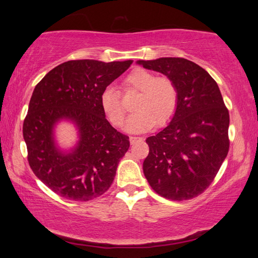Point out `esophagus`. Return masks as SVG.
<instances>
[{
    "instance_id": "esophagus-1",
    "label": "esophagus",
    "mask_w": 258,
    "mask_h": 258,
    "mask_svg": "<svg viewBox=\"0 0 258 258\" xmlns=\"http://www.w3.org/2000/svg\"><path fill=\"white\" fill-rule=\"evenodd\" d=\"M142 140H143V139H142V138H139V136H131V138H130L131 144H134V143H136V142L142 141Z\"/></svg>"
}]
</instances>
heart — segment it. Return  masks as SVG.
I'll return each instance as SVG.
<instances>
[{"label": "heart", "instance_id": "heart-1", "mask_svg": "<svg viewBox=\"0 0 258 258\" xmlns=\"http://www.w3.org/2000/svg\"><path fill=\"white\" fill-rule=\"evenodd\" d=\"M125 92H139L134 104L135 113L126 124L130 132L140 133L155 125H164L172 119L177 107L178 92L174 82L167 76H156L152 71L135 69L124 80ZM101 107L107 119L115 126L122 125L126 108L119 92L106 87L101 94Z\"/></svg>", "mask_w": 258, "mask_h": 258}]
</instances>
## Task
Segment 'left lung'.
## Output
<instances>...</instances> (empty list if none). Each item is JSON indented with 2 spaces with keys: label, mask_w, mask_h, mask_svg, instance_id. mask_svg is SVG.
<instances>
[{
  "label": "left lung",
  "mask_w": 258,
  "mask_h": 258,
  "mask_svg": "<svg viewBox=\"0 0 258 258\" xmlns=\"http://www.w3.org/2000/svg\"><path fill=\"white\" fill-rule=\"evenodd\" d=\"M171 79L177 107L165 128L146 139L143 172L157 194L185 201L202 194L215 178L229 149V114L212 76L182 57L138 61Z\"/></svg>",
  "instance_id": "obj_1"
}]
</instances>
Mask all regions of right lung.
Instances as JSON below:
<instances>
[{"label":"right lung","instance_id":"1","mask_svg":"<svg viewBox=\"0 0 258 258\" xmlns=\"http://www.w3.org/2000/svg\"><path fill=\"white\" fill-rule=\"evenodd\" d=\"M132 63L68 61L51 70L33 91L23 123L27 161L35 176L61 197L87 202L112 185L130 140L106 119L101 94ZM62 119L78 128L79 141L71 152L59 150L53 138Z\"/></svg>","mask_w":258,"mask_h":258}]
</instances>
